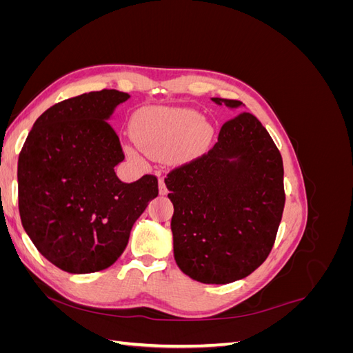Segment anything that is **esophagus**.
I'll return each instance as SVG.
<instances>
[{
    "mask_svg": "<svg viewBox=\"0 0 353 353\" xmlns=\"http://www.w3.org/2000/svg\"><path fill=\"white\" fill-rule=\"evenodd\" d=\"M159 193L162 194V196L168 194V187L165 184V179L163 178H159Z\"/></svg>",
    "mask_w": 353,
    "mask_h": 353,
    "instance_id": "obj_1",
    "label": "esophagus"
}]
</instances>
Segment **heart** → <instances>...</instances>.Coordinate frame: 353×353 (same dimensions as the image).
Listing matches in <instances>:
<instances>
[{
    "instance_id": "1",
    "label": "heart",
    "mask_w": 353,
    "mask_h": 353,
    "mask_svg": "<svg viewBox=\"0 0 353 353\" xmlns=\"http://www.w3.org/2000/svg\"><path fill=\"white\" fill-rule=\"evenodd\" d=\"M132 134L144 153L157 157L174 148L178 152L197 150L209 141L210 125L191 109L147 108L135 114ZM126 153L140 159L135 147H128Z\"/></svg>"
}]
</instances>
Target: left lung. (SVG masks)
<instances>
[{"mask_svg": "<svg viewBox=\"0 0 353 353\" xmlns=\"http://www.w3.org/2000/svg\"><path fill=\"white\" fill-rule=\"evenodd\" d=\"M212 100L234 116L208 153L170 170L165 184L179 270L200 283L228 284L268 258L284 210V168L263 125L236 112L241 101Z\"/></svg>", "mask_w": 353, "mask_h": 353, "instance_id": "obj_1", "label": "left lung"}]
</instances>
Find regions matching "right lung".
Segmentation results:
<instances>
[{
	"label": "right lung",
	"mask_w": 353,
	"mask_h": 353,
	"mask_svg": "<svg viewBox=\"0 0 353 353\" xmlns=\"http://www.w3.org/2000/svg\"><path fill=\"white\" fill-rule=\"evenodd\" d=\"M130 94L101 90L42 113L19 156V212L39 253L70 274L109 268L123 253L135 221L159 194L154 175L126 184L125 159L110 123Z\"/></svg>",
	"instance_id": "obj_1"
}]
</instances>
